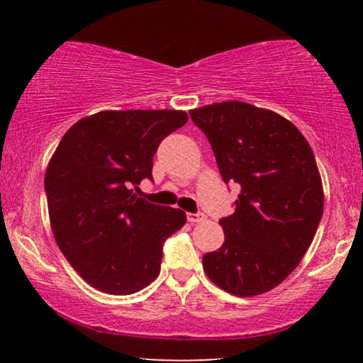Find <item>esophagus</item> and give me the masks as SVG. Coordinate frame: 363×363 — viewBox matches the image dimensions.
Masks as SVG:
<instances>
[{
  "label": "esophagus",
  "instance_id": "esophagus-1",
  "mask_svg": "<svg viewBox=\"0 0 363 363\" xmlns=\"http://www.w3.org/2000/svg\"><path fill=\"white\" fill-rule=\"evenodd\" d=\"M205 219V214L196 211V213H187V220L190 224H196V223H201V220Z\"/></svg>",
  "mask_w": 363,
  "mask_h": 363
}]
</instances>
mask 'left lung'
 I'll return each instance as SVG.
<instances>
[{
    "mask_svg": "<svg viewBox=\"0 0 363 363\" xmlns=\"http://www.w3.org/2000/svg\"><path fill=\"white\" fill-rule=\"evenodd\" d=\"M203 131L225 184L242 192L223 218L225 240L203 256L208 277L248 298L281 284L311 247L323 214L314 152L291 121L247 102L190 110Z\"/></svg>",
    "mask_w": 363,
    "mask_h": 363,
    "instance_id": "obj_1",
    "label": "left lung"
}]
</instances>
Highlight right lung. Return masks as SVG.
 Returning <instances> with one entry per match:
<instances>
[{"label":"right lung","mask_w":363,"mask_h":363,"mask_svg":"<svg viewBox=\"0 0 363 363\" xmlns=\"http://www.w3.org/2000/svg\"><path fill=\"white\" fill-rule=\"evenodd\" d=\"M186 123L182 110H107L77 121L54 152L45 176L54 238L96 290L125 296L158 277L164 240L186 213L131 187L153 181L160 143Z\"/></svg>","instance_id":"obj_1"}]
</instances>
